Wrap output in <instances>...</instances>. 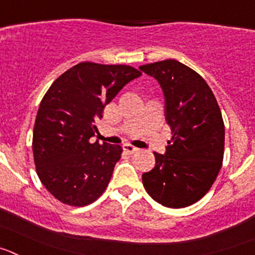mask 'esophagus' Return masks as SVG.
<instances>
[{
    "mask_svg": "<svg viewBox=\"0 0 255 255\" xmlns=\"http://www.w3.org/2000/svg\"><path fill=\"white\" fill-rule=\"evenodd\" d=\"M123 149L125 150L126 153H130V154H132V153H135V152H138V148L136 147H134V145H131V144H124L123 145Z\"/></svg>",
    "mask_w": 255,
    "mask_h": 255,
    "instance_id": "obj_1",
    "label": "esophagus"
}]
</instances>
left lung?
<instances>
[{"label":"left lung","instance_id":"8db88e82","mask_svg":"<svg viewBox=\"0 0 255 255\" xmlns=\"http://www.w3.org/2000/svg\"><path fill=\"white\" fill-rule=\"evenodd\" d=\"M164 97V119L172 130L164 154L143 173L148 194L168 208H184L203 198L222 166L225 125L211 88L202 76L176 60L143 65Z\"/></svg>","mask_w":255,"mask_h":255}]
</instances>
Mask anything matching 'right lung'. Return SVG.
<instances>
[{"label":"right lung","mask_w":255,"mask_h":255,"mask_svg":"<svg viewBox=\"0 0 255 255\" xmlns=\"http://www.w3.org/2000/svg\"><path fill=\"white\" fill-rule=\"evenodd\" d=\"M140 71L128 65L80 62L52 83L33 130V154L40 181L69 206L93 203L111 180L120 145L89 139L103 108Z\"/></svg>","instance_id":"right-lung-1"}]
</instances>
